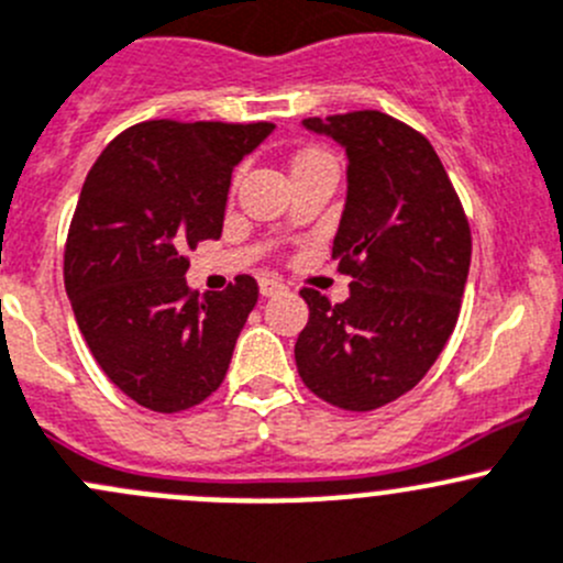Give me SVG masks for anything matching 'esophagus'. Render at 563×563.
Masks as SVG:
<instances>
[{"instance_id":"1","label":"esophagus","mask_w":563,"mask_h":563,"mask_svg":"<svg viewBox=\"0 0 563 563\" xmlns=\"http://www.w3.org/2000/svg\"><path fill=\"white\" fill-rule=\"evenodd\" d=\"M284 292V284L279 279H260V295L263 298H271V295Z\"/></svg>"}]
</instances>
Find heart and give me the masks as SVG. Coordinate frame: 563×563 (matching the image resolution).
Segmentation results:
<instances>
[{"label":"heart","mask_w":563,"mask_h":563,"mask_svg":"<svg viewBox=\"0 0 563 563\" xmlns=\"http://www.w3.org/2000/svg\"><path fill=\"white\" fill-rule=\"evenodd\" d=\"M314 164H333V158L325 153V150L309 147V150H303V153L295 155L292 169H303V166H314Z\"/></svg>","instance_id":"heart-1"}]
</instances>
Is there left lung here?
I'll use <instances>...</instances> for the list:
<instances>
[{
  "instance_id": "1",
  "label": "left lung",
  "mask_w": 563,
  "mask_h": 563,
  "mask_svg": "<svg viewBox=\"0 0 563 563\" xmlns=\"http://www.w3.org/2000/svg\"><path fill=\"white\" fill-rule=\"evenodd\" d=\"M347 153V202L333 257L350 298L303 287L300 380L328 405L366 413L408 394L446 347L471 268V224L424 133L364 109L303 120Z\"/></svg>"
}]
</instances>
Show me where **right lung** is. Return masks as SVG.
Segmentation results:
<instances>
[{
  "label": "right lung",
  "mask_w": 563,
  "mask_h": 563,
  "mask_svg": "<svg viewBox=\"0 0 563 563\" xmlns=\"http://www.w3.org/2000/svg\"><path fill=\"white\" fill-rule=\"evenodd\" d=\"M271 122L147 120L92 164L65 241V289L87 347L125 397L180 413L224 383L260 287L235 276L202 298L188 249L221 238L232 169Z\"/></svg>",
  "instance_id": "right-lung-1"
}]
</instances>
